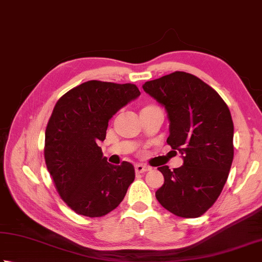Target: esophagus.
<instances>
[{"mask_svg": "<svg viewBox=\"0 0 262 262\" xmlns=\"http://www.w3.org/2000/svg\"><path fill=\"white\" fill-rule=\"evenodd\" d=\"M150 167H147L145 165H142V163H138V165L135 166V171L136 173H143V172H146L150 170Z\"/></svg>", "mask_w": 262, "mask_h": 262, "instance_id": "esophagus-1", "label": "esophagus"}]
</instances>
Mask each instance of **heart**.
Wrapping results in <instances>:
<instances>
[{
	"label": "heart",
	"mask_w": 262,
	"mask_h": 262,
	"mask_svg": "<svg viewBox=\"0 0 262 262\" xmlns=\"http://www.w3.org/2000/svg\"><path fill=\"white\" fill-rule=\"evenodd\" d=\"M152 106H156V105H152V104H147V105H144V106L142 107V110H141V111L145 110V109H148V107H152Z\"/></svg>",
	"instance_id": "1"
}]
</instances>
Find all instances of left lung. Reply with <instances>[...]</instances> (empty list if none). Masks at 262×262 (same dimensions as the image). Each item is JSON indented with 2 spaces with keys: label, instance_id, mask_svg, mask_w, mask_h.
<instances>
[{
  "label": "left lung",
  "instance_id": "left-lung-1",
  "mask_svg": "<svg viewBox=\"0 0 262 262\" xmlns=\"http://www.w3.org/2000/svg\"><path fill=\"white\" fill-rule=\"evenodd\" d=\"M165 106L167 143L182 153V167L158 170L165 177L156 198L183 218L202 216L222 193L234 158V125L225 101L196 76L175 71L143 85Z\"/></svg>",
  "mask_w": 262,
  "mask_h": 262
}]
</instances>
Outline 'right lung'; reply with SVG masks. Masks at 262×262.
<instances>
[{
	"instance_id": "obj_1",
	"label": "right lung",
	"mask_w": 262,
	"mask_h": 262,
	"mask_svg": "<svg viewBox=\"0 0 262 262\" xmlns=\"http://www.w3.org/2000/svg\"><path fill=\"white\" fill-rule=\"evenodd\" d=\"M140 95L134 84L90 80L56 102L45 130V163L61 199L76 213L105 216L134 182V166L111 165L99 144L111 118Z\"/></svg>"
}]
</instances>
